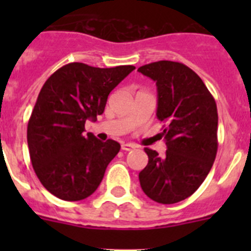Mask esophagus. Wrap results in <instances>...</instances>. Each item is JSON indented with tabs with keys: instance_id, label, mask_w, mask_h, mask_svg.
Listing matches in <instances>:
<instances>
[{
	"instance_id": "esophagus-1",
	"label": "esophagus",
	"mask_w": 251,
	"mask_h": 251,
	"mask_svg": "<svg viewBox=\"0 0 251 251\" xmlns=\"http://www.w3.org/2000/svg\"><path fill=\"white\" fill-rule=\"evenodd\" d=\"M133 148H136V146L132 145V143H123V145H122V150L123 151H130L133 150Z\"/></svg>"
}]
</instances>
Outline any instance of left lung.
<instances>
[{"mask_svg": "<svg viewBox=\"0 0 251 251\" xmlns=\"http://www.w3.org/2000/svg\"><path fill=\"white\" fill-rule=\"evenodd\" d=\"M138 72L156 81L157 118L166 123L162 136L167 145L162 157L145 148L148 163L139 172L141 187L158 203L179 202L200 187L214 165L216 101L201 77L182 63L161 60Z\"/></svg>", "mask_w": 251, "mask_h": 251, "instance_id": "left-lung-1", "label": "left lung"}]
</instances>
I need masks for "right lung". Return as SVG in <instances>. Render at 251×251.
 <instances>
[{
    "instance_id": "1",
    "label": "right lung",
    "mask_w": 251,
    "mask_h": 251,
    "mask_svg": "<svg viewBox=\"0 0 251 251\" xmlns=\"http://www.w3.org/2000/svg\"><path fill=\"white\" fill-rule=\"evenodd\" d=\"M134 69L70 63L45 81L28 119L27 145L35 174L50 194L79 201L100 185L121 145L85 136V122L103 114L109 93Z\"/></svg>"
}]
</instances>
